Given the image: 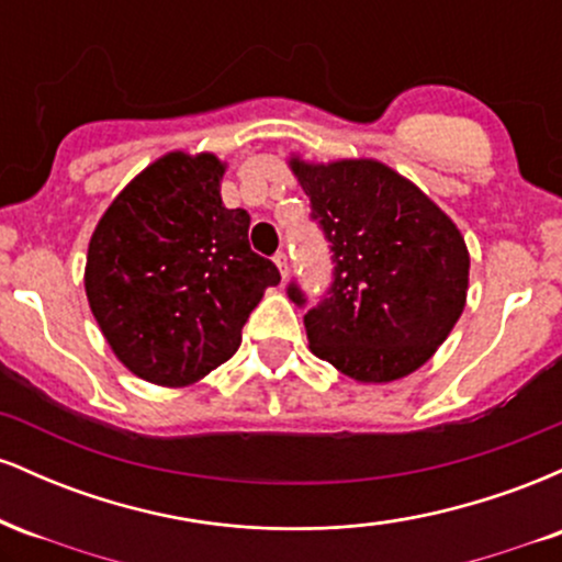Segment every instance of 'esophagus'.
Masks as SVG:
<instances>
[{
    "label": "esophagus",
    "mask_w": 562,
    "mask_h": 562,
    "mask_svg": "<svg viewBox=\"0 0 562 562\" xmlns=\"http://www.w3.org/2000/svg\"><path fill=\"white\" fill-rule=\"evenodd\" d=\"M274 263H277V269H280L282 280H285V277H288V256H285V254H282V250H280V254H277V256H274Z\"/></svg>",
    "instance_id": "obj_1"
}]
</instances>
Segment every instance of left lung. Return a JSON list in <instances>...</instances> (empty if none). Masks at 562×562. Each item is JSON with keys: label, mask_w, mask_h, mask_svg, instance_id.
<instances>
[{"label": "left lung", "mask_w": 562, "mask_h": 562, "mask_svg": "<svg viewBox=\"0 0 562 562\" xmlns=\"http://www.w3.org/2000/svg\"><path fill=\"white\" fill-rule=\"evenodd\" d=\"M288 164L335 261L327 299L303 317L312 353L357 383L420 370L465 308V237L420 187L375 158ZM288 295L306 303L299 285Z\"/></svg>", "instance_id": "obj_1"}]
</instances>
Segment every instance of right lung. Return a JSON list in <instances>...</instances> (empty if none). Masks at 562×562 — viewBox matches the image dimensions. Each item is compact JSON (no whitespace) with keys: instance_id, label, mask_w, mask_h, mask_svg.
<instances>
[{"instance_id":"add662e5","label":"right lung","mask_w":562,"mask_h":562,"mask_svg":"<svg viewBox=\"0 0 562 562\" xmlns=\"http://www.w3.org/2000/svg\"><path fill=\"white\" fill-rule=\"evenodd\" d=\"M224 171L214 153H166L115 195L89 240L83 288L97 325L128 372L164 389L227 362L280 282L250 250L248 211L222 203Z\"/></svg>"}]
</instances>
